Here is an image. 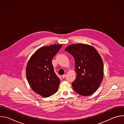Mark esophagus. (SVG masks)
Returning a JSON list of instances; mask_svg holds the SVG:
<instances>
[{
  "mask_svg": "<svg viewBox=\"0 0 124 124\" xmlns=\"http://www.w3.org/2000/svg\"><path fill=\"white\" fill-rule=\"evenodd\" d=\"M66 77V75H65V74H64V75H63L62 76V78H65Z\"/></svg>",
  "mask_w": 124,
  "mask_h": 124,
  "instance_id": "34e87169",
  "label": "esophagus"
}]
</instances>
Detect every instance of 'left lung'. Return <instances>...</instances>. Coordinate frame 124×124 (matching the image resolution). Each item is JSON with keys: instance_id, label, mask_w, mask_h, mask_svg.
<instances>
[{"instance_id": "8db88e82", "label": "left lung", "mask_w": 124, "mask_h": 124, "mask_svg": "<svg viewBox=\"0 0 124 124\" xmlns=\"http://www.w3.org/2000/svg\"><path fill=\"white\" fill-rule=\"evenodd\" d=\"M75 59L77 77L72 82L74 91L88 96L98 89L103 77L102 60L92 46L83 44H72L65 49Z\"/></svg>"}]
</instances>
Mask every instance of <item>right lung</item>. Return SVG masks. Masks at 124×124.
I'll use <instances>...</instances> for the list:
<instances>
[{
    "mask_svg": "<svg viewBox=\"0 0 124 124\" xmlns=\"http://www.w3.org/2000/svg\"><path fill=\"white\" fill-rule=\"evenodd\" d=\"M62 46L54 44L43 46L35 52L27 63L26 76L32 89L46 98L58 90L60 79L54 71L52 59Z\"/></svg>",
    "mask_w": 124,
    "mask_h": 124,
    "instance_id": "add662e5",
    "label": "right lung"
}]
</instances>
